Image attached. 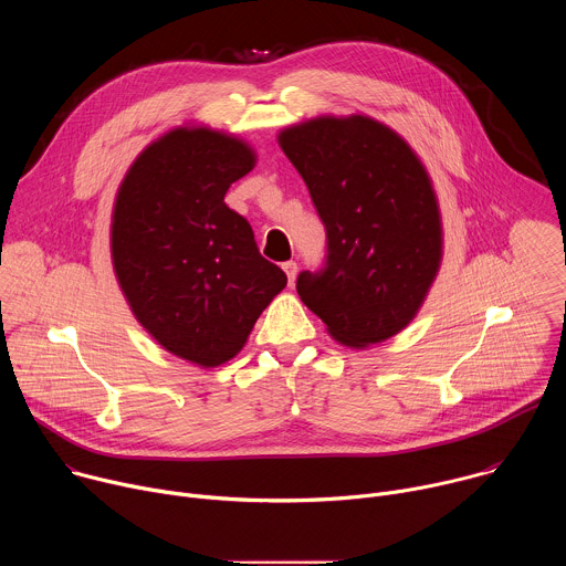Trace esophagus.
Listing matches in <instances>:
<instances>
[{
  "mask_svg": "<svg viewBox=\"0 0 566 566\" xmlns=\"http://www.w3.org/2000/svg\"><path fill=\"white\" fill-rule=\"evenodd\" d=\"M282 271L286 273L289 284H293V282H295V275H297V264H295V262H284V264H282Z\"/></svg>",
  "mask_w": 566,
  "mask_h": 566,
  "instance_id": "34e87169",
  "label": "esophagus"
}]
</instances>
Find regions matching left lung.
Returning a JSON list of instances; mask_svg holds the SVG:
<instances>
[{"instance_id": "8db88e82", "label": "left lung", "mask_w": 566, "mask_h": 566, "mask_svg": "<svg viewBox=\"0 0 566 566\" xmlns=\"http://www.w3.org/2000/svg\"><path fill=\"white\" fill-rule=\"evenodd\" d=\"M327 228V266L300 273V300L334 340L367 349L406 329L443 260V221L428 168L389 125L322 114L280 129Z\"/></svg>"}]
</instances>
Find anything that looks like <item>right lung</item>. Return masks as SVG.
I'll list each match as a JSON object with an SVG mask.
<instances>
[{
    "label": "right lung",
    "mask_w": 566,
    "mask_h": 566,
    "mask_svg": "<svg viewBox=\"0 0 566 566\" xmlns=\"http://www.w3.org/2000/svg\"><path fill=\"white\" fill-rule=\"evenodd\" d=\"M258 164L253 145L184 123L151 140L125 172L109 226L116 282L138 325L201 369L244 349L286 286L258 251L251 223L223 201Z\"/></svg>",
    "instance_id": "1"
}]
</instances>
